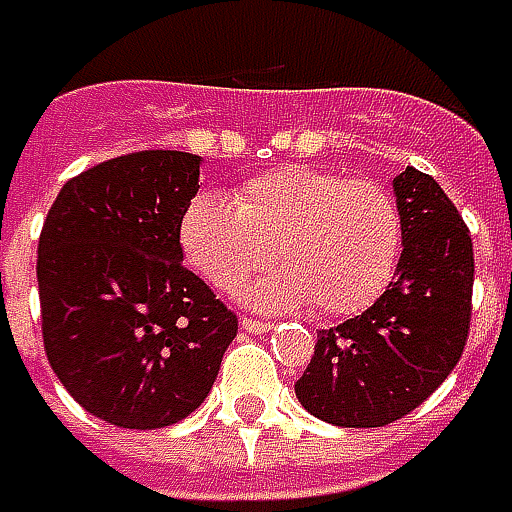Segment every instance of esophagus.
<instances>
[{
	"mask_svg": "<svg viewBox=\"0 0 512 512\" xmlns=\"http://www.w3.org/2000/svg\"><path fill=\"white\" fill-rule=\"evenodd\" d=\"M239 325H242L245 333H267V330H273V322H265V319H250V316H245Z\"/></svg>",
	"mask_w": 512,
	"mask_h": 512,
	"instance_id": "1",
	"label": "esophagus"
}]
</instances>
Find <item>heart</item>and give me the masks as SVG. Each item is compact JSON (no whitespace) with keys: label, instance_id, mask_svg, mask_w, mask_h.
Segmentation results:
<instances>
[{"label":"heart","instance_id":"b5f03b06","mask_svg":"<svg viewBox=\"0 0 512 512\" xmlns=\"http://www.w3.org/2000/svg\"><path fill=\"white\" fill-rule=\"evenodd\" d=\"M190 267L222 293L273 259L285 270L247 290L259 307L313 305L322 316L362 313L382 296L402 253V216L384 187L333 170L282 165L245 179L230 202L202 193L179 222Z\"/></svg>","mask_w":512,"mask_h":512}]
</instances>
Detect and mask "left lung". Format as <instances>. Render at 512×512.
<instances>
[{"label":"left lung","instance_id":"left-lung-1","mask_svg":"<svg viewBox=\"0 0 512 512\" xmlns=\"http://www.w3.org/2000/svg\"><path fill=\"white\" fill-rule=\"evenodd\" d=\"M402 256L382 296L319 330L296 382L307 413L336 427H384L407 416L462 359L473 299V242L439 182L407 168L393 179Z\"/></svg>","mask_w":512,"mask_h":512}]
</instances>
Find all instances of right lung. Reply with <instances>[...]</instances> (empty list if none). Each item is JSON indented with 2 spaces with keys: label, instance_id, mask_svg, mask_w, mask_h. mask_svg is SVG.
Returning a JSON list of instances; mask_svg holds the SVG:
<instances>
[{
  "label": "right lung",
  "instance_id": "obj_1",
  "mask_svg": "<svg viewBox=\"0 0 512 512\" xmlns=\"http://www.w3.org/2000/svg\"><path fill=\"white\" fill-rule=\"evenodd\" d=\"M202 159L139 150L73 176L50 205L36 279L45 353L102 422L156 430L205 402L239 322L182 265Z\"/></svg>",
  "mask_w": 512,
  "mask_h": 512
}]
</instances>
